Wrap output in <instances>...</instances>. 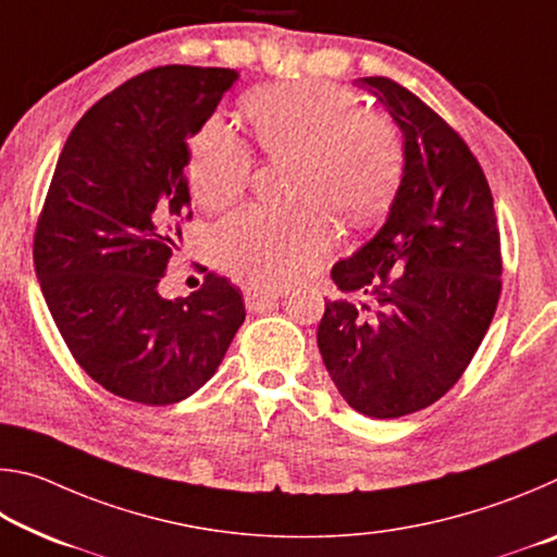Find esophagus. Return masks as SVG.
<instances>
[{
  "label": "esophagus",
  "instance_id": "obj_1",
  "mask_svg": "<svg viewBox=\"0 0 557 557\" xmlns=\"http://www.w3.org/2000/svg\"><path fill=\"white\" fill-rule=\"evenodd\" d=\"M280 297L282 295H280L277 289H258V287L245 289V305H248V309H252V312L270 307L272 301H277Z\"/></svg>",
  "mask_w": 557,
  "mask_h": 557
}]
</instances>
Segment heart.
I'll return each mask as SVG.
<instances>
[{
  "instance_id": "heart-1",
  "label": "heart",
  "mask_w": 557,
  "mask_h": 557,
  "mask_svg": "<svg viewBox=\"0 0 557 557\" xmlns=\"http://www.w3.org/2000/svg\"><path fill=\"white\" fill-rule=\"evenodd\" d=\"M258 145L270 159L297 162L295 211L245 209L213 235L221 265L252 285H285L324 256L332 240L324 211L371 221L388 203L403 164L398 127L363 112L354 90L324 81L258 88L245 100ZM188 184L203 209L240 199L252 176V154L223 117L213 115L188 139Z\"/></svg>"
}]
</instances>
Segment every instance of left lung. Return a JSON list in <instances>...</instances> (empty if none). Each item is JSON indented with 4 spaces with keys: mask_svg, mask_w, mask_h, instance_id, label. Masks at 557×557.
Wrapping results in <instances>:
<instances>
[{
    "mask_svg": "<svg viewBox=\"0 0 557 557\" xmlns=\"http://www.w3.org/2000/svg\"><path fill=\"white\" fill-rule=\"evenodd\" d=\"M356 86L403 132V176L388 215L332 280L366 301H326L317 344L338 393L393 420L440 400L467 371L502 295L494 196L465 139L383 75Z\"/></svg>",
    "mask_w": 557,
    "mask_h": 557,
    "instance_id": "1",
    "label": "left lung"
}]
</instances>
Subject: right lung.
<instances>
[{"label":"right lung","mask_w":557,"mask_h":557,"mask_svg":"<svg viewBox=\"0 0 557 557\" xmlns=\"http://www.w3.org/2000/svg\"><path fill=\"white\" fill-rule=\"evenodd\" d=\"M235 81L233 69L159 65L100 98L65 139L36 223V277L65 346L132 403L199 391L245 322L240 289L215 272L188 297L159 295L191 221L186 139Z\"/></svg>","instance_id":"1"}]
</instances>
